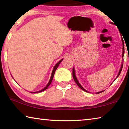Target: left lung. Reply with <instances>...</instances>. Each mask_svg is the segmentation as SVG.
Here are the masks:
<instances>
[{
	"label": "left lung",
	"mask_w": 129,
	"mask_h": 129,
	"mask_svg": "<svg viewBox=\"0 0 129 129\" xmlns=\"http://www.w3.org/2000/svg\"><path fill=\"white\" fill-rule=\"evenodd\" d=\"M111 23H112L113 24V23L112 22ZM122 44H123V52H122V58H123V55H124V53H125V49H124V42H123V40H122ZM122 67H123V64H122V65H121V69H120V70H119V73H118V75H117V78L119 76V75H120V73H121V71H122ZM72 75H73V79H74V80H75V82L76 83V84H77V85L79 86V88H81L82 89V90H83L84 91H86L87 92V91L85 90V89H84L82 87V86L81 85H80V84L79 83V82L78 81V80H77V78H76V75H75V69L74 68H73V72H72ZM99 91V92H97V93H96L97 94H99V93H101V92H102V91Z\"/></svg>",
	"instance_id": "8db88e82"
}]
</instances>
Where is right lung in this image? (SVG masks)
Segmentation results:
<instances>
[{
    "label": "right lung",
    "instance_id": "add662e5",
    "mask_svg": "<svg viewBox=\"0 0 129 129\" xmlns=\"http://www.w3.org/2000/svg\"><path fill=\"white\" fill-rule=\"evenodd\" d=\"M62 60H63V59H61V60L60 61H59V62H58L57 63V64L55 65V66H54V68H53V71H52V75H51V78H50V80H49V82H48V84L47 85V86H45V88H44L43 89H42V90H41L39 91H37V92H36V93H38V92H41V91H44V90H46V89H47L48 88V86L50 85V84H51V82H52V80H53V77H54V73H55V72H56V71L57 68L58 67V65H59V64H60V62L62 61ZM31 93H32V92H31ZM35 93V92H33V93Z\"/></svg>",
    "mask_w": 129,
    "mask_h": 129
}]
</instances>
